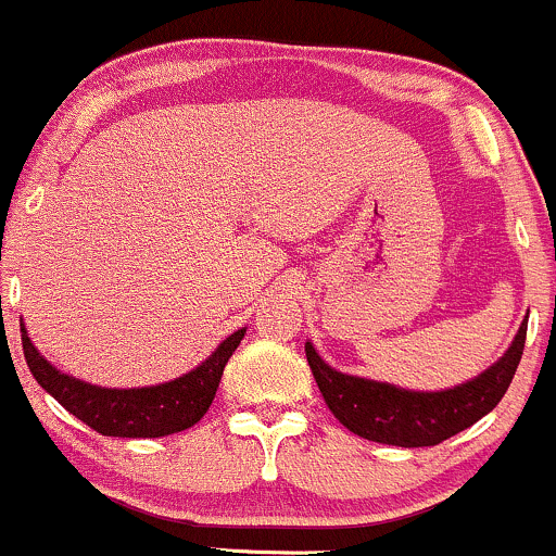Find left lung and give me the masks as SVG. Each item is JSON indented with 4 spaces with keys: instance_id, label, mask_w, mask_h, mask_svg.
<instances>
[{
    "instance_id": "left-lung-1",
    "label": "left lung",
    "mask_w": 556,
    "mask_h": 556,
    "mask_svg": "<svg viewBox=\"0 0 556 556\" xmlns=\"http://www.w3.org/2000/svg\"><path fill=\"white\" fill-rule=\"evenodd\" d=\"M528 320L517 330L513 346L478 378L448 391H404L333 370L307 344V362L328 409L352 433L389 446H435L470 428L502 402L513 383L522 349H526Z\"/></svg>"
}]
</instances>
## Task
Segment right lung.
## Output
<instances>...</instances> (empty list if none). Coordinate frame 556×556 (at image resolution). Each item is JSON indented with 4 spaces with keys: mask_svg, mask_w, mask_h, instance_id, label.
<instances>
[{
    "mask_svg": "<svg viewBox=\"0 0 556 556\" xmlns=\"http://www.w3.org/2000/svg\"><path fill=\"white\" fill-rule=\"evenodd\" d=\"M244 333L247 328L230 333L197 370L170 383L149 386V389H102V386L65 376L58 367L49 365L30 344L21 323L23 354L41 389L97 433L117 435V439H160V435L178 433L202 420L220 386L226 362L241 344Z\"/></svg>",
    "mask_w": 556,
    "mask_h": 556,
    "instance_id": "obj_1",
    "label": "right lung"
}]
</instances>
